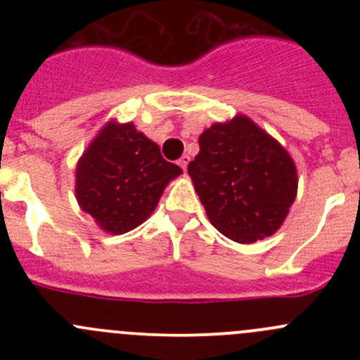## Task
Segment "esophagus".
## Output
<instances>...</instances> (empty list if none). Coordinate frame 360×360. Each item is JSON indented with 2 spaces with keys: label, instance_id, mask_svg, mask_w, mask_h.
Segmentation results:
<instances>
[{
  "label": "esophagus",
  "instance_id": "obj_1",
  "mask_svg": "<svg viewBox=\"0 0 360 360\" xmlns=\"http://www.w3.org/2000/svg\"><path fill=\"white\" fill-rule=\"evenodd\" d=\"M177 163H179L181 169L186 170L188 169V163H190V157H188V155H183V157L179 158V162H177Z\"/></svg>",
  "mask_w": 360,
  "mask_h": 360
}]
</instances>
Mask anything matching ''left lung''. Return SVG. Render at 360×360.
<instances>
[{
	"instance_id": "1",
	"label": "left lung",
	"mask_w": 360,
	"mask_h": 360,
	"mask_svg": "<svg viewBox=\"0 0 360 360\" xmlns=\"http://www.w3.org/2000/svg\"><path fill=\"white\" fill-rule=\"evenodd\" d=\"M188 165L212 226L238 244L274 235L289 214L297 172L284 146L244 115L202 134Z\"/></svg>"
}]
</instances>
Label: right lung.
I'll return each instance as SVG.
<instances>
[{
  "mask_svg": "<svg viewBox=\"0 0 360 360\" xmlns=\"http://www.w3.org/2000/svg\"><path fill=\"white\" fill-rule=\"evenodd\" d=\"M183 174L134 123L103 127L76 165V200L104 231L122 235L150 217L163 190Z\"/></svg>",
  "mask_w": 360,
  "mask_h": 360,
  "instance_id": "add662e5",
  "label": "right lung"
}]
</instances>
